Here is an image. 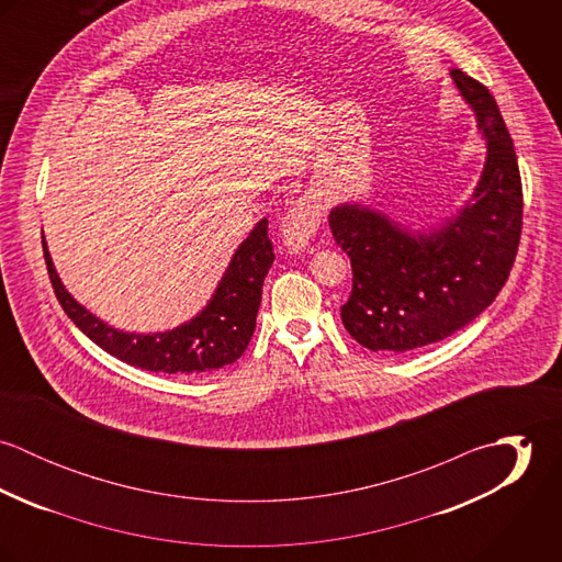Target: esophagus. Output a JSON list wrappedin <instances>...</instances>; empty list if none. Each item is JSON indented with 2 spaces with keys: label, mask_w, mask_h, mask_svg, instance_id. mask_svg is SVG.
<instances>
[{
  "label": "esophagus",
  "mask_w": 562,
  "mask_h": 562,
  "mask_svg": "<svg viewBox=\"0 0 562 562\" xmlns=\"http://www.w3.org/2000/svg\"><path fill=\"white\" fill-rule=\"evenodd\" d=\"M322 205L316 196L305 194L290 205L283 216V241L290 250L305 248L321 227Z\"/></svg>",
  "instance_id": "esophagus-1"
}]
</instances>
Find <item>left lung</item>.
<instances>
[{"instance_id": "left-lung-1", "label": "left lung", "mask_w": 562, "mask_h": 562, "mask_svg": "<svg viewBox=\"0 0 562 562\" xmlns=\"http://www.w3.org/2000/svg\"><path fill=\"white\" fill-rule=\"evenodd\" d=\"M450 76L486 138L481 181L459 216L432 234H408L363 205L328 214L352 268L341 322L374 352H408L461 330L495 301L515 263L524 192L510 134L486 86L461 69Z\"/></svg>"}]
</instances>
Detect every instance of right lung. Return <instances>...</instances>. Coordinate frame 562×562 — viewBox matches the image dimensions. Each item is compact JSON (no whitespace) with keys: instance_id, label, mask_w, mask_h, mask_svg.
I'll list each match as a JSON object with an SVG mask.
<instances>
[{"instance_id":"obj_1","label":"right lung","mask_w":562,"mask_h":562,"mask_svg":"<svg viewBox=\"0 0 562 562\" xmlns=\"http://www.w3.org/2000/svg\"><path fill=\"white\" fill-rule=\"evenodd\" d=\"M43 252L56 299L83 335L134 368L166 374L212 372L240 359L255 330L263 279L274 261L263 218L234 252L212 301L199 316L172 330L140 335L116 330L83 310L65 290L45 238Z\"/></svg>"}]
</instances>
